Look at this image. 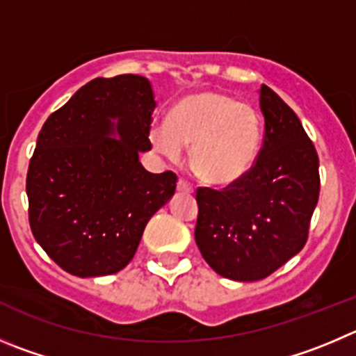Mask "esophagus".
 <instances>
[{"label": "esophagus", "mask_w": 356, "mask_h": 356, "mask_svg": "<svg viewBox=\"0 0 356 356\" xmlns=\"http://www.w3.org/2000/svg\"><path fill=\"white\" fill-rule=\"evenodd\" d=\"M177 191H181V193H193V186L189 184L186 179H179Z\"/></svg>", "instance_id": "34e87169"}]
</instances>
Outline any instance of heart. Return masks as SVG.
Instances as JSON below:
<instances>
[{
    "label": "heart",
    "mask_w": 356,
    "mask_h": 356,
    "mask_svg": "<svg viewBox=\"0 0 356 356\" xmlns=\"http://www.w3.org/2000/svg\"><path fill=\"white\" fill-rule=\"evenodd\" d=\"M152 149L177 161L189 147V165L202 181L227 186L244 177L257 161L261 121L248 103L218 91H198L172 107L167 122L149 129Z\"/></svg>",
    "instance_id": "obj_1"
}]
</instances>
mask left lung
Returning a JSON list of instances; mask_svg holds the SVG:
<instances>
[{"label": "left lung", "mask_w": 356, "mask_h": 356, "mask_svg": "<svg viewBox=\"0 0 356 356\" xmlns=\"http://www.w3.org/2000/svg\"><path fill=\"white\" fill-rule=\"evenodd\" d=\"M264 140L253 167L223 189L198 188L195 241L227 279L258 281L283 267L307 242L320 197V159L300 119L261 86Z\"/></svg>", "instance_id": "obj_1"}]
</instances>
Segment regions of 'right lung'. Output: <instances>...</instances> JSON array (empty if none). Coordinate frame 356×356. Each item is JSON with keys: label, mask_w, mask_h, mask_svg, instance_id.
<instances>
[{"label": "right lung", "mask_w": 356, "mask_h": 356, "mask_svg": "<svg viewBox=\"0 0 356 356\" xmlns=\"http://www.w3.org/2000/svg\"><path fill=\"white\" fill-rule=\"evenodd\" d=\"M154 107L151 82L124 73L88 82L43 122L26 177L29 227L63 270L98 277L124 268L175 193L174 172L151 174L138 161L151 149Z\"/></svg>", "instance_id": "1"}]
</instances>
